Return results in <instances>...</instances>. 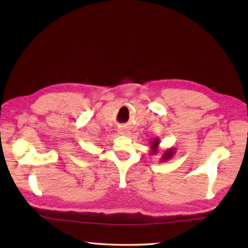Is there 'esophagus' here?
Returning <instances> with one entry per match:
<instances>
[{
    "mask_svg": "<svg viewBox=\"0 0 248 248\" xmlns=\"http://www.w3.org/2000/svg\"><path fill=\"white\" fill-rule=\"evenodd\" d=\"M119 133L120 134H123V135H127L129 132H128V131L127 130H124V129H120L119 130Z\"/></svg>",
    "mask_w": 248,
    "mask_h": 248,
    "instance_id": "34e87169",
    "label": "esophagus"
}]
</instances>
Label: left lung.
Returning <instances> with one entry per match:
<instances>
[{
  "instance_id": "1",
  "label": "left lung",
  "mask_w": 248,
  "mask_h": 248,
  "mask_svg": "<svg viewBox=\"0 0 248 248\" xmlns=\"http://www.w3.org/2000/svg\"><path fill=\"white\" fill-rule=\"evenodd\" d=\"M151 147H150V150H151V155H155L157 154V151H159V145H160V139L159 138H155V140H151L150 143ZM176 152V149L173 148H170L164 151V154H163L162 157H161V161L162 162H166L168 160H170L171 157L173 156V155H175Z\"/></svg>"
}]
</instances>
